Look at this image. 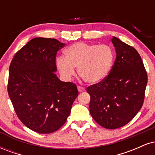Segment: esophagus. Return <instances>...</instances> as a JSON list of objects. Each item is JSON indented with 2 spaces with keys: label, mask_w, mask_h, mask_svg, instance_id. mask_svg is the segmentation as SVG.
<instances>
[{
  "label": "esophagus",
  "mask_w": 155,
  "mask_h": 155,
  "mask_svg": "<svg viewBox=\"0 0 155 155\" xmlns=\"http://www.w3.org/2000/svg\"><path fill=\"white\" fill-rule=\"evenodd\" d=\"M78 90H79V92H84V87H81V86H78Z\"/></svg>",
  "instance_id": "obj_1"
}]
</instances>
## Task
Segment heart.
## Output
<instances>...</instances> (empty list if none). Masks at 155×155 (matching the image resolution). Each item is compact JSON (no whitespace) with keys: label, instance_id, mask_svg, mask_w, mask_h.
Here are the masks:
<instances>
[{"label":"heart","instance_id":"obj_1","mask_svg":"<svg viewBox=\"0 0 155 155\" xmlns=\"http://www.w3.org/2000/svg\"><path fill=\"white\" fill-rule=\"evenodd\" d=\"M65 57H58L56 66L60 76L70 80L75 75V68L86 82L97 84L109 74L114 61V52L108 45L78 42L65 49Z\"/></svg>","mask_w":155,"mask_h":155}]
</instances>
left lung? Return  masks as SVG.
I'll use <instances>...</instances> for the list:
<instances>
[{"mask_svg":"<svg viewBox=\"0 0 155 155\" xmlns=\"http://www.w3.org/2000/svg\"><path fill=\"white\" fill-rule=\"evenodd\" d=\"M117 53L109 74L88 87L90 112L94 120L107 129H117L130 122L144 101L147 74L135 48L114 36Z\"/></svg>","mask_w":155,"mask_h":155,"instance_id":"8db88e82","label":"left lung"}]
</instances>
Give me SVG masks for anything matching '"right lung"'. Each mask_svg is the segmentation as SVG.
<instances>
[{"instance_id": "1", "label": "right lung", "mask_w": 155, "mask_h": 155, "mask_svg": "<svg viewBox=\"0 0 155 155\" xmlns=\"http://www.w3.org/2000/svg\"><path fill=\"white\" fill-rule=\"evenodd\" d=\"M64 46L55 38H33L11 62L8 96L21 122L36 133L60 129L79 93L75 84L55 74L57 52Z\"/></svg>"}]
</instances>
